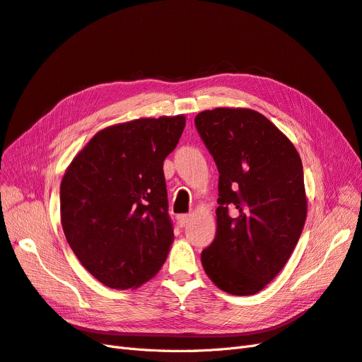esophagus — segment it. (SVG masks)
I'll list each match as a JSON object with an SVG mask.
<instances>
[{
    "instance_id": "esophagus-1",
    "label": "esophagus",
    "mask_w": 362,
    "mask_h": 362,
    "mask_svg": "<svg viewBox=\"0 0 362 362\" xmlns=\"http://www.w3.org/2000/svg\"><path fill=\"white\" fill-rule=\"evenodd\" d=\"M177 221H178V225H180L181 228H184L185 225L189 223L190 216H189V214H180V216H177Z\"/></svg>"
}]
</instances>
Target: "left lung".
I'll return each instance as SVG.
<instances>
[{
	"mask_svg": "<svg viewBox=\"0 0 362 362\" xmlns=\"http://www.w3.org/2000/svg\"><path fill=\"white\" fill-rule=\"evenodd\" d=\"M218 170L217 231L202 250L204 270L235 296L255 294L286 266L306 218L300 157L250 108H214L194 117Z\"/></svg>",
	"mask_w": 362,
	"mask_h": 362,
	"instance_id": "1",
	"label": "left lung"
}]
</instances>
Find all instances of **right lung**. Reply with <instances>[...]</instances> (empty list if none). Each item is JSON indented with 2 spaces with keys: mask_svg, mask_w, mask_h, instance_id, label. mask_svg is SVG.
<instances>
[{
  "mask_svg": "<svg viewBox=\"0 0 362 362\" xmlns=\"http://www.w3.org/2000/svg\"><path fill=\"white\" fill-rule=\"evenodd\" d=\"M185 117H141L96 133L63 175L64 237L104 286L137 288L166 261L173 243L163 161Z\"/></svg>",
  "mask_w": 362,
  "mask_h": 362,
  "instance_id": "right-lung-1",
  "label": "right lung"
}]
</instances>
